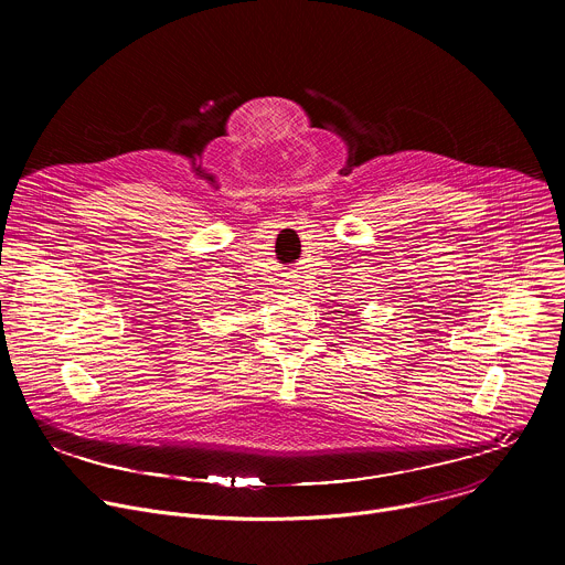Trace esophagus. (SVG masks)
<instances>
[{
	"instance_id": "1",
	"label": "esophagus",
	"mask_w": 565,
	"mask_h": 565,
	"mask_svg": "<svg viewBox=\"0 0 565 565\" xmlns=\"http://www.w3.org/2000/svg\"><path fill=\"white\" fill-rule=\"evenodd\" d=\"M297 284H299V279H297V277H288V279H286V281H284V286H288V288H290V290H295V288H299V286H297Z\"/></svg>"
}]
</instances>
